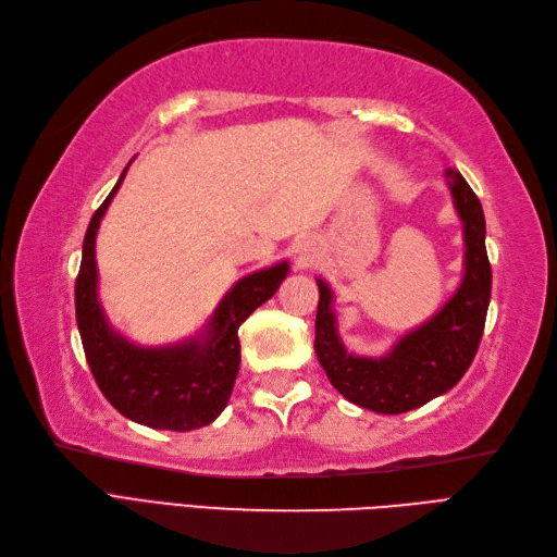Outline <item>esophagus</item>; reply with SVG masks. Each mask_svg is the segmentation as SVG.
Segmentation results:
<instances>
[{
	"label": "esophagus",
	"mask_w": 557,
	"mask_h": 557,
	"mask_svg": "<svg viewBox=\"0 0 557 557\" xmlns=\"http://www.w3.org/2000/svg\"><path fill=\"white\" fill-rule=\"evenodd\" d=\"M298 255H300L298 257L300 261H310V249L308 247H298Z\"/></svg>",
	"instance_id": "esophagus-1"
}]
</instances>
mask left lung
<instances>
[{"mask_svg": "<svg viewBox=\"0 0 557 557\" xmlns=\"http://www.w3.org/2000/svg\"><path fill=\"white\" fill-rule=\"evenodd\" d=\"M446 183L462 222L465 273L456 294L425 324L403 335L380 358L349 354L337 335L333 292L317 280L314 351L331 384L343 396L376 414H403L454 388L479 349L491 302V263L486 255L483 208L465 177L448 169Z\"/></svg>", "mask_w": 557, "mask_h": 557, "instance_id": "obj_1", "label": "left lung"}]
</instances>
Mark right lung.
Returning <instances> with one entry per match:
<instances>
[{
    "label": "right lung",
    "instance_id": "add662e5",
    "mask_svg": "<svg viewBox=\"0 0 557 557\" xmlns=\"http://www.w3.org/2000/svg\"><path fill=\"white\" fill-rule=\"evenodd\" d=\"M132 164V161H129ZM117 185L89 220L83 240V261L76 277V321L85 358L97 386L122 417L157 430L203 428L218 419L240 368L238 329L259 305L280 289L289 263L280 261L240 277L214 308L203 331L169 347H138L106 319L97 294V231Z\"/></svg>",
    "mask_w": 557,
    "mask_h": 557
}]
</instances>
